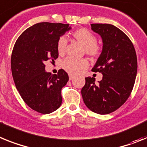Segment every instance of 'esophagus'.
Listing matches in <instances>:
<instances>
[{
  "instance_id": "obj_1",
  "label": "esophagus",
  "mask_w": 147,
  "mask_h": 147,
  "mask_svg": "<svg viewBox=\"0 0 147 147\" xmlns=\"http://www.w3.org/2000/svg\"><path fill=\"white\" fill-rule=\"evenodd\" d=\"M74 78H75V77H74L73 75H69V81H72V80H73Z\"/></svg>"
}]
</instances>
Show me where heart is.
<instances>
[{"mask_svg": "<svg viewBox=\"0 0 147 147\" xmlns=\"http://www.w3.org/2000/svg\"><path fill=\"white\" fill-rule=\"evenodd\" d=\"M74 38L84 47L85 52L92 58H98L101 53V47L97 44V38L92 32L86 29H79L72 33ZM67 40L66 38L61 36L57 43V49L59 55H63L66 52ZM89 65L86 59H74L67 58L62 62V67L70 75H77L79 71L86 69Z\"/></svg>", "mask_w": 147, "mask_h": 147, "instance_id": "obj_1", "label": "heart"}]
</instances>
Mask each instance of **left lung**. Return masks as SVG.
<instances>
[{
  "instance_id": "8db88e82",
  "label": "left lung",
  "mask_w": 147,
  "mask_h": 147,
  "mask_svg": "<svg viewBox=\"0 0 147 147\" xmlns=\"http://www.w3.org/2000/svg\"><path fill=\"white\" fill-rule=\"evenodd\" d=\"M92 29L100 35L103 49L92 68L103 78H85L81 89L84 104L92 112L109 114L124 104L132 92L137 75V55L134 46L124 32L108 24H92Z\"/></svg>"
}]
</instances>
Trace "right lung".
Segmentation results:
<instances>
[{"label":"right lung","instance_id":"add662e5","mask_svg":"<svg viewBox=\"0 0 147 147\" xmlns=\"http://www.w3.org/2000/svg\"><path fill=\"white\" fill-rule=\"evenodd\" d=\"M71 29L69 24L42 22L26 29L15 43L11 57L14 82L24 101L33 110L49 114L61 107V89L69 81L68 74L45 71V62L58 57L57 43Z\"/></svg>","mask_w":147,"mask_h":147}]
</instances>
